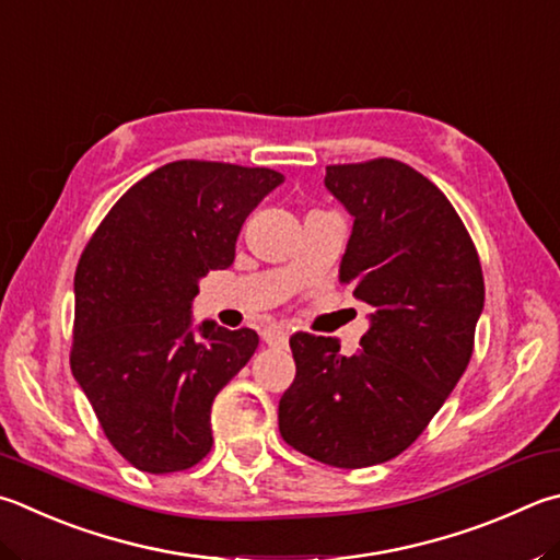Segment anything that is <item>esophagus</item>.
Returning a JSON list of instances; mask_svg holds the SVG:
<instances>
[{
	"label": "esophagus",
	"mask_w": 560,
	"mask_h": 560,
	"mask_svg": "<svg viewBox=\"0 0 560 560\" xmlns=\"http://www.w3.org/2000/svg\"><path fill=\"white\" fill-rule=\"evenodd\" d=\"M264 342L271 345V348H287L289 345V330L283 325H271V328L264 330Z\"/></svg>",
	"instance_id": "esophagus-1"
}]
</instances>
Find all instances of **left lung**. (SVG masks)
<instances>
[{
	"instance_id": "obj_1",
	"label": "left lung",
	"mask_w": 560,
	"mask_h": 560,
	"mask_svg": "<svg viewBox=\"0 0 560 560\" xmlns=\"http://www.w3.org/2000/svg\"><path fill=\"white\" fill-rule=\"evenodd\" d=\"M354 218L340 283L372 308L362 352L293 332L296 380L279 431L313 460L358 470L404 453L472 358L485 279L475 242L443 190L409 164L370 159L325 168Z\"/></svg>"
}]
</instances>
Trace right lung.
<instances>
[{"instance_id":"right-lung-1","label":"right lung","mask_w":560,"mask_h":560,"mask_svg":"<svg viewBox=\"0 0 560 560\" xmlns=\"http://www.w3.org/2000/svg\"><path fill=\"white\" fill-rule=\"evenodd\" d=\"M279 171L183 159L137 180L75 269L70 370L137 470H188L210 453L218 392L257 350L252 328L190 330L198 279L235 261L242 222Z\"/></svg>"}]
</instances>
